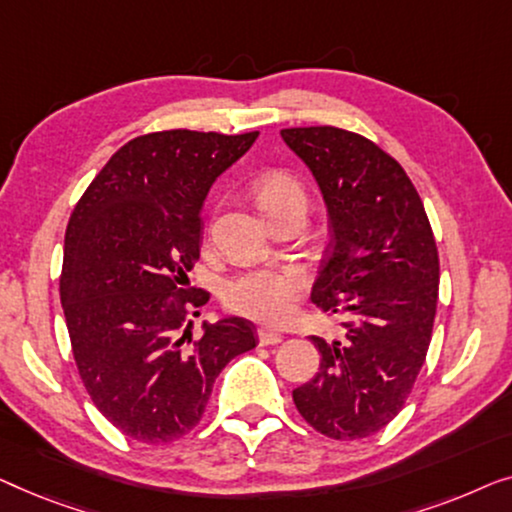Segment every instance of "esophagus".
I'll return each instance as SVG.
<instances>
[{
    "mask_svg": "<svg viewBox=\"0 0 512 512\" xmlns=\"http://www.w3.org/2000/svg\"><path fill=\"white\" fill-rule=\"evenodd\" d=\"M257 336H259V343L262 345H278V343H283V336L278 334V331H271V329H259L257 331Z\"/></svg>",
    "mask_w": 512,
    "mask_h": 512,
    "instance_id": "obj_1",
    "label": "esophagus"
}]
</instances>
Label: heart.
Here are the masks:
<instances>
[{
    "label": "heart",
    "mask_w": 512,
    "mask_h": 512,
    "mask_svg": "<svg viewBox=\"0 0 512 512\" xmlns=\"http://www.w3.org/2000/svg\"><path fill=\"white\" fill-rule=\"evenodd\" d=\"M257 201L269 215L276 208L304 204L306 192L297 178L285 171L266 174L257 183ZM306 290V273L285 266V269H253L229 278L222 290V299L232 311L262 325H285L297 311V301Z\"/></svg>",
    "instance_id": "1"
}]
</instances>
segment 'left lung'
<instances>
[{"instance_id": "8db88e82", "label": "left lung", "mask_w": 512, "mask_h": 512, "mask_svg": "<svg viewBox=\"0 0 512 512\" xmlns=\"http://www.w3.org/2000/svg\"><path fill=\"white\" fill-rule=\"evenodd\" d=\"M280 136L327 204L331 241L311 299L345 318L336 341L311 336L320 371L292 399L315 431L355 441L397 417L427 357L438 301L434 232L406 171L366 136L329 125Z\"/></svg>"}]
</instances>
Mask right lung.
Masks as SVG:
<instances>
[{"label": "right lung", "instance_id": "1", "mask_svg": "<svg viewBox=\"0 0 512 512\" xmlns=\"http://www.w3.org/2000/svg\"><path fill=\"white\" fill-rule=\"evenodd\" d=\"M259 132L167 129L136 136L95 176L64 234L60 297L90 399L141 443H171L197 427L215 378L257 345L243 318L192 315L208 292L187 287L201 248V206Z\"/></svg>", "mask_w": 512, "mask_h": 512}]
</instances>
